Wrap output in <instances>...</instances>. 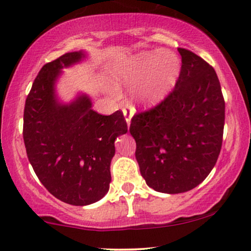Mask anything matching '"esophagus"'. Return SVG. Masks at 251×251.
Returning <instances> with one entry per match:
<instances>
[{"instance_id": "34e87169", "label": "esophagus", "mask_w": 251, "mask_h": 251, "mask_svg": "<svg viewBox=\"0 0 251 251\" xmlns=\"http://www.w3.org/2000/svg\"><path fill=\"white\" fill-rule=\"evenodd\" d=\"M122 112H123V115H125L126 118V125H130V121H131V118H132V107L131 106H125V107L122 108Z\"/></svg>"}]
</instances>
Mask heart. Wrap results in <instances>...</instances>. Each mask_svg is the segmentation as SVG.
<instances>
[{
	"label": "heart",
	"instance_id": "b5f03b06",
	"mask_svg": "<svg viewBox=\"0 0 251 251\" xmlns=\"http://www.w3.org/2000/svg\"><path fill=\"white\" fill-rule=\"evenodd\" d=\"M179 71V60L173 53L145 54L121 75V82L126 87L142 82L137 98L144 104H154L174 87Z\"/></svg>",
	"mask_w": 251,
	"mask_h": 251
}]
</instances>
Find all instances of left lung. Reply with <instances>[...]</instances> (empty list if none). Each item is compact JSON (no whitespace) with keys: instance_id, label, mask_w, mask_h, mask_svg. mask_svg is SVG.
Masks as SVG:
<instances>
[{"instance_id":"obj_1","label":"left lung","mask_w":251,"mask_h":251,"mask_svg":"<svg viewBox=\"0 0 251 251\" xmlns=\"http://www.w3.org/2000/svg\"><path fill=\"white\" fill-rule=\"evenodd\" d=\"M181 66L163 100L132 116L129 131L146 184L162 193H183L203 181L223 144L225 100L214 67L178 48Z\"/></svg>"}]
</instances>
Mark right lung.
I'll return each instance as SVG.
<instances>
[{"instance_id": "add662e5", "label": "right lung", "mask_w": 251, "mask_h": 251, "mask_svg": "<svg viewBox=\"0 0 251 251\" xmlns=\"http://www.w3.org/2000/svg\"><path fill=\"white\" fill-rule=\"evenodd\" d=\"M82 57L67 52L44 65L24 109V143L37 178L54 198L73 205L94 203L107 193L114 142L128 131L121 111L98 114L85 96L71 105L58 104L56 77Z\"/></svg>"}]
</instances>
